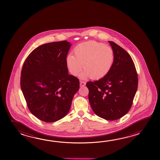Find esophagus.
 <instances>
[{
    "instance_id": "obj_1",
    "label": "esophagus",
    "mask_w": 160,
    "mask_h": 160,
    "mask_svg": "<svg viewBox=\"0 0 160 160\" xmlns=\"http://www.w3.org/2000/svg\"><path fill=\"white\" fill-rule=\"evenodd\" d=\"M85 85H86V82H80V86H82V87H83V86H85Z\"/></svg>"
}]
</instances>
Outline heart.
Listing matches in <instances>:
<instances>
[{"instance_id": "1", "label": "heart", "mask_w": 160, "mask_h": 160, "mask_svg": "<svg viewBox=\"0 0 160 160\" xmlns=\"http://www.w3.org/2000/svg\"><path fill=\"white\" fill-rule=\"evenodd\" d=\"M74 52L75 56L69 54L66 58L67 66L74 76H78L83 66L85 70L81 74V78L92 77L99 79L108 75L112 68L114 54L109 46L96 41H88L78 44Z\"/></svg>"}]
</instances>
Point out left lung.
<instances>
[{"label":"left lung","instance_id":"left-lung-1","mask_svg":"<svg viewBox=\"0 0 160 160\" xmlns=\"http://www.w3.org/2000/svg\"><path fill=\"white\" fill-rule=\"evenodd\" d=\"M114 61L108 74L98 81L88 82V100L97 116L109 121L119 119L129 111L138 87V76L129 53L109 41Z\"/></svg>","mask_w":160,"mask_h":160}]
</instances>
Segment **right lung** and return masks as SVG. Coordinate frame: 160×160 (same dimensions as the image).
<instances>
[{"mask_svg":"<svg viewBox=\"0 0 160 160\" xmlns=\"http://www.w3.org/2000/svg\"><path fill=\"white\" fill-rule=\"evenodd\" d=\"M72 44L68 41L42 44L31 52L21 72V87L27 106L46 122L68 113L79 88V81L68 74L66 58Z\"/></svg>","mask_w":160,"mask_h":160,"instance_id":"obj_1","label":"right lung"}]
</instances>
